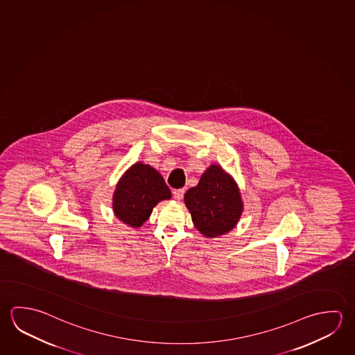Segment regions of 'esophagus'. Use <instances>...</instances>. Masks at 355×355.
Instances as JSON below:
<instances>
[{"label":"esophagus","mask_w":355,"mask_h":355,"mask_svg":"<svg viewBox=\"0 0 355 355\" xmlns=\"http://www.w3.org/2000/svg\"><path fill=\"white\" fill-rule=\"evenodd\" d=\"M172 193H173V197H175V199L180 200V199L183 198V196H184L186 191H184L183 188H180V189H175Z\"/></svg>","instance_id":"1"}]
</instances>
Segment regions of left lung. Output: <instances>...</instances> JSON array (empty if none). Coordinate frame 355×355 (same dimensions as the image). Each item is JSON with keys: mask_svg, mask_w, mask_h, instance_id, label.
<instances>
[{"mask_svg": "<svg viewBox=\"0 0 355 355\" xmlns=\"http://www.w3.org/2000/svg\"><path fill=\"white\" fill-rule=\"evenodd\" d=\"M196 228L205 236H222L234 228L242 214V199L236 183L219 166H211L198 186L184 194Z\"/></svg>", "mask_w": 355, "mask_h": 355, "instance_id": "left-lung-1", "label": "left lung"}]
</instances>
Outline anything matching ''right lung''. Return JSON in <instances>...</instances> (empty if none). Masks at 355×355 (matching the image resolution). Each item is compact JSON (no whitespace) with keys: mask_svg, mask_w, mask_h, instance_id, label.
<instances>
[{"mask_svg":"<svg viewBox=\"0 0 355 355\" xmlns=\"http://www.w3.org/2000/svg\"><path fill=\"white\" fill-rule=\"evenodd\" d=\"M171 198L162 175L148 164L136 163L119 180L113 196V211L125 224L138 228L150 218L153 207Z\"/></svg>","mask_w":355,"mask_h":355,"instance_id":"1","label":"right lung"}]
</instances>
